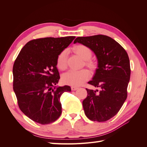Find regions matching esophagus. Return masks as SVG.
Instances as JSON below:
<instances>
[{
    "instance_id": "esophagus-1",
    "label": "esophagus",
    "mask_w": 147,
    "mask_h": 147,
    "mask_svg": "<svg viewBox=\"0 0 147 147\" xmlns=\"http://www.w3.org/2000/svg\"><path fill=\"white\" fill-rule=\"evenodd\" d=\"M71 89H72V91H75V90H78V88L76 87V86H72V87H71Z\"/></svg>"
}]
</instances>
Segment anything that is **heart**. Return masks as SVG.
Wrapping results in <instances>:
<instances>
[{
  "instance_id": "obj_1",
  "label": "heart",
  "mask_w": 147,
  "mask_h": 147,
  "mask_svg": "<svg viewBox=\"0 0 147 147\" xmlns=\"http://www.w3.org/2000/svg\"><path fill=\"white\" fill-rule=\"evenodd\" d=\"M74 51L77 55L84 60V64L91 69H94L96 66L95 62L91 59L92 56V51L88 46L80 44L77 45L73 48ZM57 67L59 70H64L67 67V51L64 50L61 51L57 56ZM90 72L86 69L80 70H70L65 73L62 80L66 84L72 86H80L84 82L87 81L90 78Z\"/></svg>"
}]
</instances>
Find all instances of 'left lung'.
I'll list each match as a JSON object with an SVG mask.
<instances>
[{
    "label": "left lung",
    "mask_w": 147,
    "mask_h": 147,
    "mask_svg": "<svg viewBox=\"0 0 147 147\" xmlns=\"http://www.w3.org/2000/svg\"><path fill=\"white\" fill-rule=\"evenodd\" d=\"M77 42L90 48L98 60V69L88 84L100 91L86 88L84 113L91 121H106L117 114L127 98L131 75L128 55L117 41L104 35L78 37L74 40Z\"/></svg>",
    "instance_id": "left-lung-1"
}]
</instances>
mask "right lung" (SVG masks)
<instances>
[{
    "label": "right lung",
    "instance_id": "1",
    "mask_svg": "<svg viewBox=\"0 0 147 147\" xmlns=\"http://www.w3.org/2000/svg\"><path fill=\"white\" fill-rule=\"evenodd\" d=\"M75 38L32 40L21 49L15 59L13 86L18 104L23 113L35 122L48 124L60 117V97L71 88L66 85L55 87L60 78L56 59Z\"/></svg>",
    "mask_w": 147,
    "mask_h": 147
}]
</instances>
